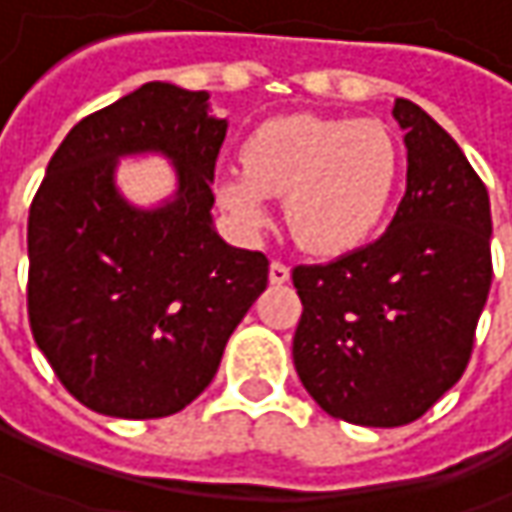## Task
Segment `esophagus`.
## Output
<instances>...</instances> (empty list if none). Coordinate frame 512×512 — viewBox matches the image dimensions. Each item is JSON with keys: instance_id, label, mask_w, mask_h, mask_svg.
<instances>
[{"instance_id": "esophagus-1", "label": "esophagus", "mask_w": 512, "mask_h": 512, "mask_svg": "<svg viewBox=\"0 0 512 512\" xmlns=\"http://www.w3.org/2000/svg\"><path fill=\"white\" fill-rule=\"evenodd\" d=\"M290 279V267L285 262H270V282L273 285H285Z\"/></svg>"}]
</instances>
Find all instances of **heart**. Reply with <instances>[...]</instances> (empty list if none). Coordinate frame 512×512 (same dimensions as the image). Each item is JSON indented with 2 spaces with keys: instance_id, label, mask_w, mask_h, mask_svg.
<instances>
[{
  "instance_id": "b5f03b06",
  "label": "heart",
  "mask_w": 512,
  "mask_h": 512,
  "mask_svg": "<svg viewBox=\"0 0 512 512\" xmlns=\"http://www.w3.org/2000/svg\"><path fill=\"white\" fill-rule=\"evenodd\" d=\"M402 187V150L379 122L290 113L245 139L242 165L219 176L222 205L247 227L265 225L285 196V225L310 253H347L384 225Z\"/></svg>"
}]
</instances>
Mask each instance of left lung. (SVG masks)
Returning a JSON list of instances; mask_svg holds the SVG:
<instances>
[{
	"mask_svg": "<svg viewBox=\"0 0 512 512\" xmlns=\"http://www.w3.org/2000/svg\"><path fill=\"white\" fill-rule=\"evenodd\" d=\"M393 119L407 190L390 227L336 262L293 270L296 373L325 413L362 427L416 422L462 379L493 282L487 187L416 102L396 99Z\"/></svg>",
	"mask_w": 512,
	"mask_h": 512,
	"instance_id": "obj_1",
	"label": "left lung"
}]
</instances>
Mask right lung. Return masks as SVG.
I'll use <instances>...</instances> for the list:
<instances>
[{
	"instance_id": "right-lung-1",
	"label": "right lung",
	"mask_w": 512,
	"mask_h": 512,
	"mask_svg": "<svg viewBox=\"0 0 512 512\" xmlns=\"http://www.w3.org/2000/svg\"><path fill=\"white\" fill-rule=\"evenodd\" d=\"M207 90L148 82L85 116L48 162L28 216L33 339L79 402L162 419L213 382L225 344L267 287L265 253L213 227V168L227 119ZM168 158L177 190L133 206L118 159Z\"/></svg>"
}]
</instances>
